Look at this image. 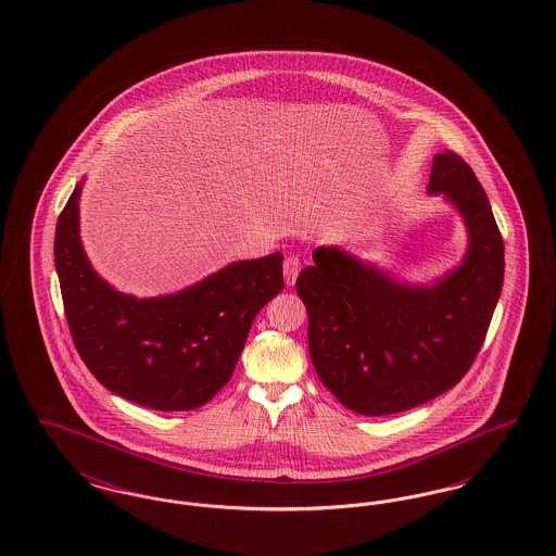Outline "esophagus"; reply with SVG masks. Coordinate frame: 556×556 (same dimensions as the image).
<instances>
[{
    "label": "esophagus",
    "mask_w": 556,
    "mask_h": 556,
    "mask_svg": "<svg viewBox=\"0 0 556 556\" xmlns=\"http://www.w3.org/2000/svg\"><path fill=\"white\" fill-rule=\"evenodd\" d=\"M300 261L295 258V256H288L286 258V263H283V277H286V286H293L295 283V279H298V275H300Z\"/></svg>",
    "instance_id": "esophagus-1"
}]
</instances>
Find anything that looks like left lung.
Wrapping results in <instances>:
<instances>
[{
  "instance_id": "obj_1",
  "label": "left lung",
  "mask_w": 556,
  "mask_h": 556,
  "mask_svg": "<svg viewBox=\"0 0 556 556\" xmlns=\"http://www.w3.org/2000/svg\"><path fill=\"white\" fill-rule=\"evenodd\" d=\"M427 191L444 193L469 233L463 263L431 286L320 245L295 290L308 311L320 383L345 408L383 417L454 388L485 340L504 281V243L488 195L454 152L433 159Z\"/></svg>"
}]
</instances>
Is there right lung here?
Masks as SVG:
<instances>
[{"label":"right lung","mask_w":556,"mask_h":556,"mask_svg":"<svg viewBox=\"0 0 556 556\" xmlns=\"http://www.w3.org/2000/svg\"><path fill=\"white\" fill-rule=\"evenodd\" d=\"M75 186L58 216L53 258L73 342L114 394L154 410H193L231 379L250 327L283 290V254L231 263L186 290L137 300L91 268Z\"/></svg>","instance_id":"right-lung-1"}]
</instances>
